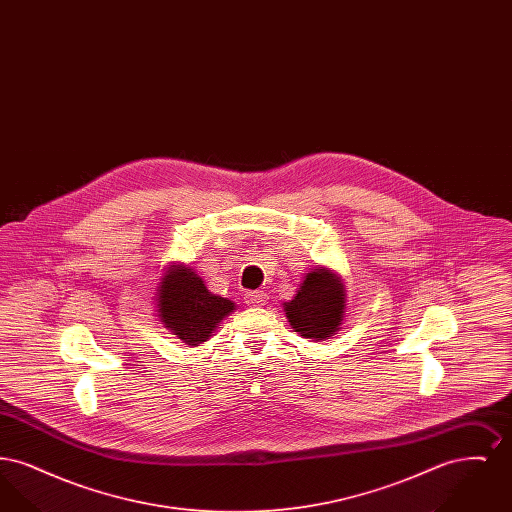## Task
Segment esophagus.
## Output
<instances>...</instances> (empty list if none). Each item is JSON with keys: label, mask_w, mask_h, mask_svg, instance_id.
Instances as JSON below:
<instances>
[{"label": "esophagus", "mask_w": 512, "mask_h": 512, "mask_svg": "<svg viewBox=\"0 0 512 512\" xmlns=\"http://www.w3.org/2000/svg\"><path fill=\"white\" fill-rule=\"evenodd\" d=\"M267 301L268 295L265 292L245 293V303H247V305H265Z\"/></svg>", "instance_id": "esophagus-1"}]
</instances>
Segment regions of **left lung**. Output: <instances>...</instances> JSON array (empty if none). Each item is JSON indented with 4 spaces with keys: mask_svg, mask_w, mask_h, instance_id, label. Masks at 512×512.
<instances>
[{
    "mask_svg": "<svg viewBox=\"0 0 512 512\" xmlns=\"http://www.w3.org/2000/svg\"><path fill=\"white\" fill-rule=\"evenodd\" d=\"M284 313L293 330L309 340H330L345 315V286L330 268L311 270Z\"/></svg>",
    "mask_w": 512,
    "mask_h": 512,
    "instance_id": "8db88e82",
    "label": "left lung"
}]
</instances>
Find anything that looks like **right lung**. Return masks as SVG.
Here are the masks:
<instances>
[{
  "label": "right lung",
  "instance_id": "obj_1",
  "mask_svg": "<svg viewBox=\"0 0 512 512\" xmlns=\"http://www.w3.org/2000/svg\"><path fill=\"white\" fill-rule=\"evenodd\" d=\"M157 313L167 330L186 345L209 340L236 305L209 292L194 268L171 265L157 286Z\"/></svg>",
  "mask_w": 512,
  "mask_h": 512
}]
</instances>
